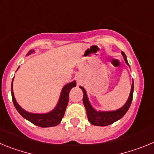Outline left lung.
<instances>
[{
	"label": "left lung",
	"mask_w": 154,
	"mask_h": 154,
	"mask_svg": "<svg viewBox=\"0 0 154 154\" xmlns=\"http://www.w3.org/2000/svg\"><path fill=\"white\" fill-rule=\"evenodd\" d=\"M122 55L124 57V60L126 63L129 65L128 62L127 60V57L126 54L122 52ZM80 89L82 90L84 93V96H83V103H84V106L86 108V111H87V115L88 120L90 121L91 124L95 126H107L112 124L115 121L120 120V118L124 117V114L127 113L128 109L131 106V103H132L133 100V94H134V81H133L132 86H131V91L130 96H129L128 100H127V103L124 104V106H122L120 109L115 111H109V112H103V111H97L91 106L90 104V102L88 100V98L87 96V93L85 90L82 87H80Z\"/></svg>",
	"instance_id": "obj_1"
}]
</instances>
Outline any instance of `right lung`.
Instances as JSON below:
<instances>
[{
    "label": "right lung",
    "mask_w": 154,
    "mask_h": 154,
    "mask_svg": "<svg viewBox=\"0 0 154 154\" xmlns=\"http://www.w3.org/2000/svg\"><path fill=\"white\" fill-rule=\"evenodd\" d=\"M33 51H30V52H28L27 55L30 54ZM75 81H73V82L70 83V84H67V85H65L61 91L60 97L59 99V101H58L57 105L54 108V110H53L52 111L48 113H43V114L31 113H28V112L25 111L23 109H22L19 106L18 103H17L16 100L14 98V95L13 92V81H12L11 84L12 100H13L14 105L17 110L19 112V113L21 115L23 118H25L26 120L31 122L34 125L38 126V127H54V126H57V124H60L62 118L64 116L65 110H66V108H67L69 100V93H70V90L74 87H75Z\"/></svg>",
    "instance_id": "add662e5"
}]
</instances>
